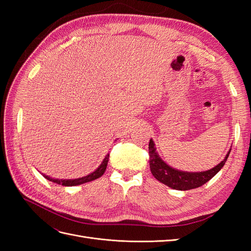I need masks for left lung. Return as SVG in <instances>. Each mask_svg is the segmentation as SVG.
<instances>
[{"label":"left lung","instance_id":"1","mask_svg":"<svg viewBox=\"0 0 251 251\" xmlns=\"http://www.w3.org/2000/svg\"><path fill=\"white\" fill-rule=\"evenodd\" d=\"M230 151L231 149L228 151V153L226 154L225 158L221 162L208 171L183 172L172 168V166L162 160L156 150L153 139L151 138L149 143L150 169L153 176L164 185L173 189H177V191H188V189L202 186L212 177H215L224 166L227 158L229 156Z\"/></svg>","mask_w":251,"mask_h":251}]
</instances>
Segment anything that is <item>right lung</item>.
<instances>
[{
    "label": "right lung",
    "mask_w": 251,
    "mask_h": 251,
    "mask_svg": "<svg viewBox=\"0 0 251 251\" xmlns=\"http://www.w3.org/2000/svg\"><path fill=\"white\" fill-rule=\"evenodd\" d=\"M109 157H110L109 154L105 155V157H104V159L102 160L101 164L98 166V168L94 172L90 173L89 175H87V176L81 177V178H77V179H55V178H52L50 176H47V175H45V174H42V175L47 180H49L51 182H54V183L59 184V185H64V186H76V185H80V184L87 183V182L93 181L95 179H98L100 177H101L102 175L104 174V172H105V169H107Z\"/></svg>",
    "instance_id": "add662e5"
}]
</instances>
